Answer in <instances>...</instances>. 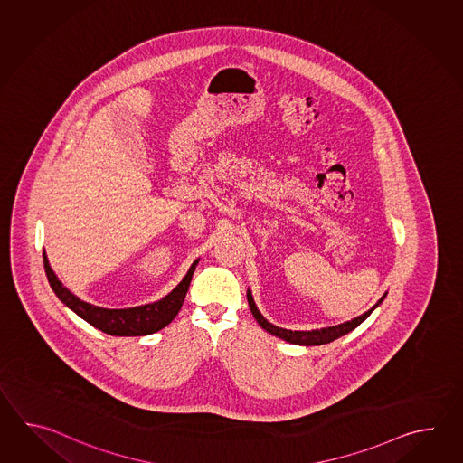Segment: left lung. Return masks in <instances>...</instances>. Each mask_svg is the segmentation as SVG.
Returning a JSON list of instances; mask_svg holds the SVG:
<instances>
[{
    "label": "left lung",
    "mask_w": 463,
    "mask_h": 463,
    "mask_svg": "<svg viewBox=\"0 0 463 463\" xmlns=\"http://www.w3.org/2000/svg\"><path fill=\"white\" fill-rule=\"evenodd\" d=\"M246 298H248V306H250L251 313L255 316L258 325L261 326V327H263L265 331H268V333H271L273 335H278V337L285 339L288 343H293V345H327V343L335 341L337 337L347 335L349 331H353L354 327L361 325V323L364 321L365 317L371 315V313L374 311L375 307L383 303V299H384L385 295L377 301V305H375L374 307H371L367 313H364L363 316H359V317H355L353 321H347V323H343V325L331 326V327H323V329H315V331H289V329H283V327L273 326L271 323H268L265 317L261 316V313L258 311L255 301H253V296H251V291H248V293H246Z\"/></svg>",
    "instance_id": "left-lung-1"
}]
</instances>
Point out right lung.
<instances>
[{
    "label": "right lung",
    "instance_id": "obj_1",
    "mask_svg": "<svg viewBox=\"0 0 463 463\" xmlns=\"http://www.w3.org/2000/svg\"><path fill=\"white\" fill-rule=\"evenodd\" d=\"M43 261H44V271L48 276L51 288L61 301L71 307L76 315L80 316L84 321H88L89 325L110 335H152L170 325L184 305L192 275L198 263V260L194 261V265L190 266L187 275L178 283L177 288L157 303L128 307V309H106V307H99V306L80 301L78 296L72 295L66 286H62L58 276L54 275V271L51 269L46 253H43Z\"/></svg>",
    "mask_w": 463,
    "mask_h": 463
}]
</instances>
